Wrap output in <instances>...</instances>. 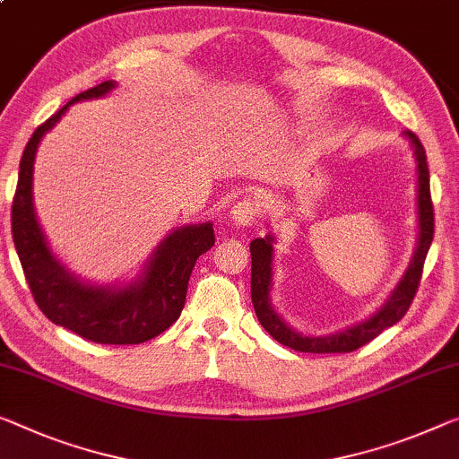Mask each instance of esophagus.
<instances>
[{
  "mask_svg": "<svg viewBox=\"0 0 459 459\" xmlns=\"http://www.w3.org/2000/svg\"><path fill=\"white\" fill-rule=\"evenodd\" d=\"M230 218L232 222L238 224V227H251V224L259 218L257 202L251 200V197H243V200H238L235 206H232Z\"/></svg>",
  "mask_w": 459,
  "mask_h": 459,
  "instance_id": "obj_1",
  "label": "esophagus"
}]
</instances>
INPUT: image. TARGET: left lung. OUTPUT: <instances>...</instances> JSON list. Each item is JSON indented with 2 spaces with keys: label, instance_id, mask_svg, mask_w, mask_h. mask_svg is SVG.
Here are the masks:
<instances>
[{
  "label": "left lung",
  "instance_id": "8db88e82",
  "mask_svg": "<svg viewBox=\"0 0 459 459\" xmlns=\"http://www.w3.org/2000/svg\"><path fill=\"white\" fill-rule=\"evenodd\" d=\"M408 140L412 142L416 160H419V221H420V237H419V247H416L414 259L410 264L408 272L402 278L398 289L394 290V295L381 309L375 313L371 319L362 321V324L351 327V330L340 332L336 336L327 338H309L300 336L295 330H290L289 325L273 313L270 305V282H272V237L255 238L251 241V300L253 309L259 324L270 336L280 342V344L292 348L299 352H313V354H332V352H352L357 348L365 346L373 338H377L383 330L392 327L394 324L406 316V311L412 305L416 297V290L420 286L422 268H425V259L430 243H433V232H435V210L433 200H430V186H429V164L427 154L422 148L420 140L416 138V134L406 132Z\"/></svg>",
  "mask_w": 459,
  "mask_h": 459
}]
</instances>
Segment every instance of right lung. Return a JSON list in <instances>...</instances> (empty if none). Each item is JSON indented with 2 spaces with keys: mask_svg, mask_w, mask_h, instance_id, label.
Masks as SVG:
<instances>
[{
  "mask_svg": "<svg viewBox=\"0 0 459 459\" xmlns=\"http://www.w3.org/2000/svg\"><path fill=\"white\" fill-rule=\"evenodd\" d=\"M115 86L113 80L80 92L65 107L34 129L20 159L18 186L12 202V237L26 282L39 309L65 330L99 344H142L179 319L186 307L191 270L214 245L212 224L175 230L159 245L146 276L123 290L94 289L74 280L47 247L32 210V162L45 132L76 100L97 99Z\"/></svg>",
  "mask_w": 459,
  "mask_h": 459,
  "instance_id": "1",
  "label": "right lung"
}]
</instances>
